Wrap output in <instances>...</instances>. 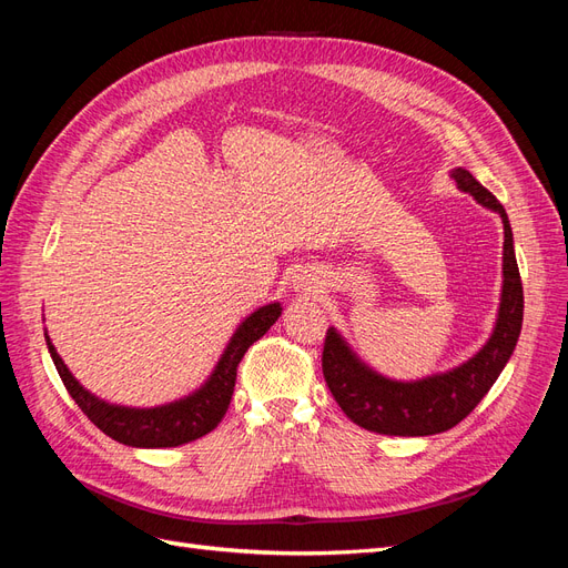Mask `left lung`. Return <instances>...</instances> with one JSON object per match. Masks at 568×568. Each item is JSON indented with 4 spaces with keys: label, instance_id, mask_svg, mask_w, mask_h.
Masks as SVG:
<instances>
[{
    "label": "left lung",
    "instance_id": "left-lung-1",
    "mask_svg": "<svg viewBox=\"0 0 568 568\" xmlns=\"http://www.w3.org/2000/svg\"><path fill=\"white\" fill-rule=\"evenodd\" d=\"M459 189L486 209L500 213L505 225L503 303L495 332L469 363L422 382H390L372 372L351 353L341 336L329 329L322 348V374L334 400L357 426L384 436H432L448 432L484 400L517 346L524 322V286L514 255L511 227L503 203L476 182L469 170H453Z\"/></svg>",
    "mask_w": 568,
    "mask_h": 568
}]
</instances>
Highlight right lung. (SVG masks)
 <instances>
[{
    "label": "right lung",
    "mask_w": 568,
    "mask_h": 568,
    "mask_svg": "<svg viewBox=\"0 0 568 568\" xmlns=\"http://www.w3.org/2000/svg\"><path fill=\"white\" fill-rule=\"evenodd\" d=\"M280 315H282L280 303H272L261 307V311H255L236 329L209 384L180 403L153 407V409L118 407L94 398V395L84 390L73 379V374L65 369L59 353L54 351V346H51L49 336H47V348L51 353V359H54L65 390L71 393V398L84 415H88V419L94 426H99L106 436H111L118 443L132 445V448H175V445L192 443L205 434H211L213 428L222 422L234 393L239 363H242L244 353L253 346V343L261 338L274 322H277Z\"/></svg>",
    "instance_id": "1"
}]
</instances>
